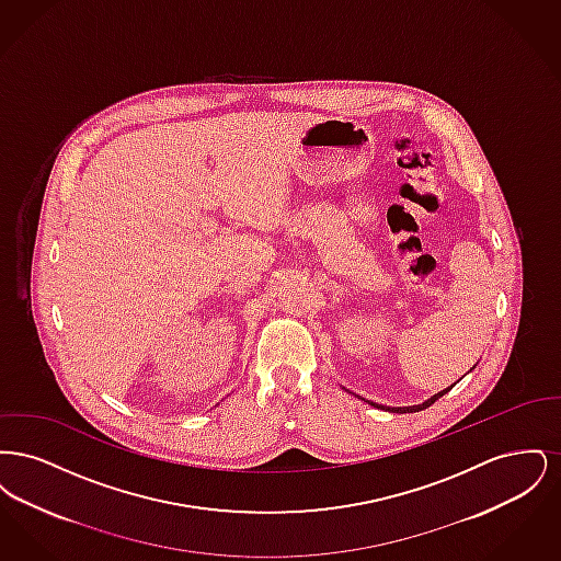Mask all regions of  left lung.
Wrapping results in <instances>:
<instances>
[{
  "instance_id": "8db88e82",
  "label": "left lung",
  "mask_w": 561,
  "mask_h": 561,
  "mask_svg": "<svg viewBox=\"0 0 561 561\" xmlns=\"http://www.w3.org/2000/svg\"><path fill=\"white\" fill-rule=\"evenodd\" d=\"M473 368H476V366H473ZM473 368H471V370H473ZM456 382H458V380H456ZM456 382H454V385H456ZM454 385H450V387H446L444 391H439V393H435V396H431V398H428V400L423 401V403H416V405H398V408H396V405H382V403H376V401L373 400H364V398H359V396H357V398H359V400L366 401V403H370V405H374V408L387 410V412H398V414H408V412H419V410H425V408H428L431 403H435V401L439 400L442 396H446V393H448V391L453 389ZM348 393H351V391H348Z\"/></svg>"
}]
</instances>
